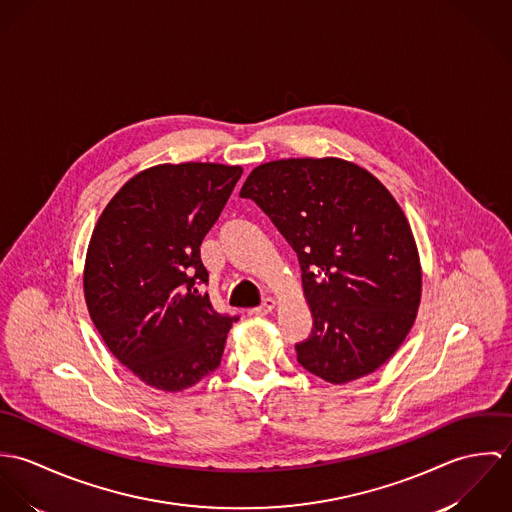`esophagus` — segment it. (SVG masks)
I'll return each mask as SVG.
<instances>
[{
  "mask_svg": "<svg viewBox=\"0 0 512 512\" xmlns=\"http://www.w3.org/2000/svg\"><path fill=\"white\" fill-rule=\"evenodd\" d=\"M274 309H276V299H274V297H266L264 303L258 305V307H254L250 313H252V315H258V317H264V315L272 313Z\"/></svg>",
  "mask_w": 512,
  "mask_h": 512,
  "instance_id": "34e87169",
  "label": "esophagus"
}]
</instances>
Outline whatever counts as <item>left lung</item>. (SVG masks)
I'll list each match as a JSON object with an SVG mask.
<instances>
[{
	"instance_id": "1",
	"label": "left lung",
	"mask_w": 512,
	"mask_h": 512,
	"mask_svg": "<svg viewBox=\"0 0 512 512\" xmlns=\"http://www.w3.org/2000/svg\"><path fill=\"white\" fill-rule=\"evenodd\" d=\"M297 252L311 335L297 361L331 384L384 365L410 333L422 266L404 211L361 165L293 157L252 169L240 189Z\"/></svg>"
}]
</instances>
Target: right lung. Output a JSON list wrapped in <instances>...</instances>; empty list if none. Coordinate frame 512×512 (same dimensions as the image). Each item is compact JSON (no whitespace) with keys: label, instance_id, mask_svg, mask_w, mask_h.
I'll list each match as a JSON object with an SVG mask.
<instances>
[{"label":"right lung","instance_id":"right-lung-1","mask_svg":"<svg viewBox=\"0 0 512 512\" xmlns=\"http://www.w3.org/2000/svg\"><path fill=\"white\" fill-rule=\"evenodd\" d=\"M240 165L163 163L110 199L84 262V299L110 353L147 386L181 392L220 365L238 317L199 290L201 242L219 219Z\"/></svg>","mask_w":512,"mask_h":512}]
</instances>
